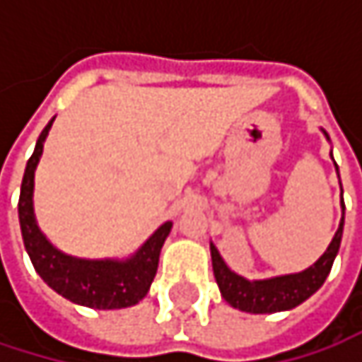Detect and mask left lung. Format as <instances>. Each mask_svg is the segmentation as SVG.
<instances>
[{
	"mask_svg": "<svg viewBox=\"0 0 362 362\" xmlns=\"http://www.w3.org/2000/svg\"><path fill=\"white\" fill-rule=\"evenodd\" d=\"M323 134H325V138L329 140L325 129H323ZM331 159H333V155H331ZM335 170H337V165H335ZM339 186H341V182H339ZM344 209L346 207H344V199H341V220H339V226H337V230H335L329 247H327L325 253L313 266H308L302 272L281 274V276H270V279H259V281H250V279L237 274L235 270H230L226 266V262L222 259L218 247L214 243H209L214 276H216V283L220 287L222 298L233 308H239V310L252 313V315L283 313V310H291V308L300 306L302 302H306L325 283L327 274L331 272L333 259H335V255L339 252L341 233H344Z\"/></svg>",
	"mask_w": 362,
	"mask_h": 362,
	"instance_id": "left-lung-1",
	"label": "left lung"
}]
</instances>
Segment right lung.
<instances>
[{
  "label": "right lung",
  "instance_id": "obj_1",
  "mask_svg": "<svg viewBox=\"0 0 362 362\" xmlns=\"http://www.w3.org/2000/svg\"><path fill=\"white\" fill-rule=\"evenodd\" d=\"M52 123L54 119L43 127L37 138L35 151L27 161L21 186L18 220L25 250L35 266L37 274L69 302L96 310H117L134 306L151 289L159 266V253L172 230V222L161 224L136 252L123 259H86L54 247L49 239L41 233L33 209L35 170Z\"/></svg>",
  "mask_w": 362,
  "mask_h": 362
}]
</instances>
